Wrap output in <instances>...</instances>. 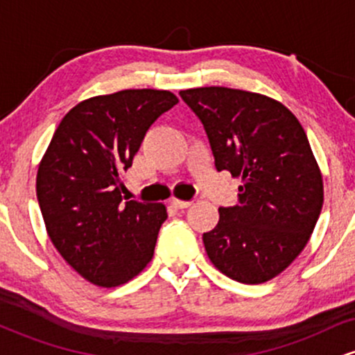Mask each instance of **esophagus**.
<instances>
[{
	"instance_id": "esophagus-1",
	"label": "esophagus",
	"mask_w": 355,
	"mask_h": 355,
	"mask_svg": "<svg viewBox=\"0 0 355 355\" xmlns=\"http://www.w3.org/2000/svg\"><path fill=\"white\" fill-rule=\"evenodd\" d=\"M191 205V202H185V200H178V198H172L170 200V207H173V209H189Z\"/></svg>"
}]
</instances>
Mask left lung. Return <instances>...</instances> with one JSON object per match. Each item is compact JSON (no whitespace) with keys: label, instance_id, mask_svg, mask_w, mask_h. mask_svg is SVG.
<instances>
[{"label":"left lung","instance_id":"obj_1","mask_svg":"<svg viewBox=\"0 0 355 355\" xmlns=\"http://www.w3.org/2000/svg\"><path fill=\"white\" fill-rule=\"evenodd\" d=\"M182 100L200 118L215 168L242 178L239 203L220 207L203 234L209 259L242 284H263L307 245L324 185L302 125L280 101L225 87L190 88Z\"/></svg>","mask_w":355,"mask_h":355}]
</instances>
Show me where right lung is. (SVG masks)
I'll return each instance as SVG.
<instances>
[{
    "label": "right lung",
    "mask_w": 355,
    "mask_h": 355,
    "mask_svg": "<svg viewBox=\"0 0 355 355\" xmlns=\"http://www.w3.org/2000/svg\"><path fill=\"white\" fill-rule=\"evenodd\" d=\"M178 98L166 89L93 96L60 121L36 175V197L53 245L88 282L116 287L152 260L164 203L123 202L121 175L145 133Z\"/></svg>",
    "instance_id": "obj_1"
}]
</instances>
